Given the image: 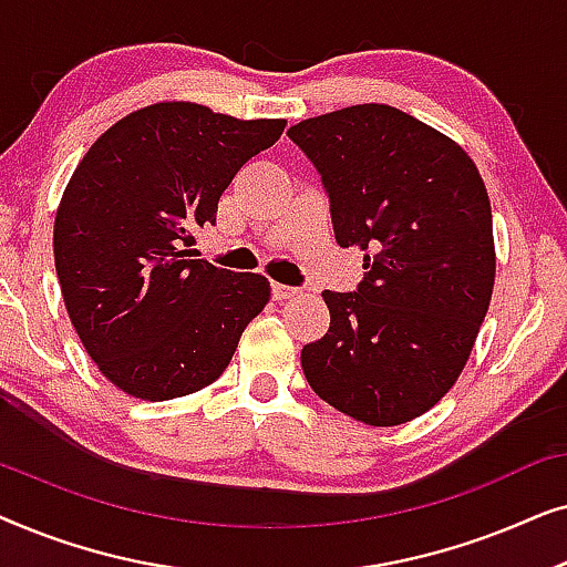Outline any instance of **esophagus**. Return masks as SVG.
I'll list each match as a JSON object with an SVG mask.
<instances>
[{
  "label": "esophagus",
  "instance_id": "obj_1",
  "mask_svg": "<svg viewBox=\"0 0 567 567\" xmlns=\"http://www.w3.org/2000/svg\"><path fill=\"white\" fill-rule=\"evenodd\" d=\"M270 293H274L276 301H284V299L299 297V289H293V286H286V284H274L270 286Z\"/></svg>",
  "mask_w": 567,
  "mask_h": 567
}]
</instances>
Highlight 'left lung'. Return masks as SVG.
Here are the masks:
<instances>
[{"label":"left lung","mask_w":567,"mask_h":567,"mask_svg":"<svg viewBox=\"0 0 567 567\" xmlns=\"http://www.w3.org/2000/svg\"><path fill=\"white\" fill-rule=\"evenodd\" d=\"M330 196L359 291H322L330 328L301 348L312 390L367 425L429 413L460 379L491 307L493 214L460 144L392 105L363 103L289 128Z\"/></svg>","instance_id":"obj_1"}]
</instances>
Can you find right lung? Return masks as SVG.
Returning <instances> with one entry per match:
<instances>
[{
	"mask_svg": "<svg viewBox=\"0 0 567 567\" xmlns=\"http://www.w3.org/2000/svg\"><path fill=\"white\" fill-rule=\"evenodd\" d=\"M284 128L165 100L113 123L69 177L53 221L61 297L84 351L128 398L162 402L216 382L268 305L266 276L185 247Z\"/></svg>",
	"mask_w": 567,
	"mask_h": 567,
	"instance_id": "add662e5",
	"label": "right lung"
}]
</instances>
